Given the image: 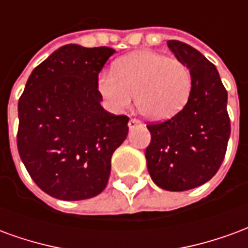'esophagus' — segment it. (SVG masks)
Returning <instances> with one entry per match:
<instances>
[{
    "instance_id": "34e87169",
    "label": "esophagus",
    "mask_w": 248,
    "mask_h": 248,
    "mask_svg": "<svg viewBox=\"0 0 248 248\" xmlns=\"http://www.w3.org/2000/svg\"><path fill=\"white\" fill-rule=\"evenodd\" d=\"M129 129H134V127H138V126H142V122H140V119H135L131 118L129 121Z\"/></svg>"
}]
</instances>
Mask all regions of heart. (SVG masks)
I'll list each match as a JSON object with an SVG mask.
<instances>
[{
    "mask_svg": "<svg viewBox=\"0 0 248 248\" xmlns=\"http://www.w3.org/2000/svg\"><path fill=\"white\" fill-rule=\"evenodd\" d=\"M190 74L175 57L154 50H137L114 62L113 71L97 78L98 94L113 113H124L135 103L142 115L163 121L175 115L190 92Z\"/></svg>",
    "mask_w": 248,
    "mask_h": 248,
    "instance_id": "heart-1",
    "label": "heart"
}]
</instances>
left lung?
Returning <instances> with one entry per match:
<instances>
[{
	"mask_svg": "<svg viewBox=\"0 0 248 248\" xmlns=\"http://www.w3.org/2000/svg\"><path fill=\"white\" fill-rule=\"evenodd\" d=\"M167 46L190 70L191 92L179 113L147 124L151 142L145 155L156 186L186 191L210 181L223 162L231 133L227 90L202 53L181 41Z\"/></svg>",
	"mask_w": 248,
	"mask_h": 248,
	"instance_id": "1",
	"label": "left lung"
}]
</instances>
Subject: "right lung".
<instances>
[{
    "label": "right lung",
    "mask_w": 248,
    "mask_h": 248,
    "mask_svg": "<svg viewBox=\"0 0 248 248\" xmlns=\"http://www.w3.org/2000/svg\"><path fill=\"white\" fill-rule=\"evenodd\" d=\"M115 50L69 44L31 71L18 101L17 147L35 185L50 197L82 201L108 185L111 155L129 118L101 106L97 78Z\"/></svg>",
    "instance_id": "right-lung-1"
}]
</instances>
